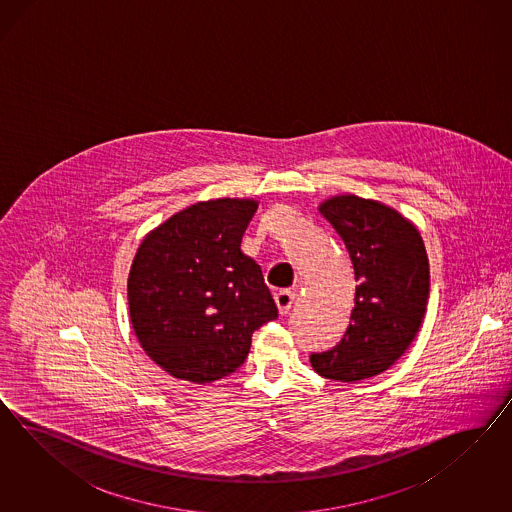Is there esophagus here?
<instances>
[{
    "label": "esophagus",
    "mask_w": 512,
    "mask_h": 512,
    "mask_svg": "<svg viewBox=\"0 0 512 512\" xmlns=\"http://www.w3.org/2000/svg\"><path fill=\"white\" fill-rule=\"evenodd\" d=\"M295 298V293L289 291V289H283V291L276 293L274 300H276V304H278V310L281 315H287V313L291 311V306L295 304Z\"/></svg>",
    "instance_id": "obj_1"
}]
</instances>
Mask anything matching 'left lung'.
Segmentation results:
<instances>
[{
	"mask_svg": "<svg viewBox=\"0 0 512 512\" xmlns=\"http://www.w3.org/2000/svg\"><path fill=\"white\" fill-rule=\"evenodd\" d=\"M319 212L340 234L358 281L340 343L313 353V370L357 383L388 370L415 340L430 295L424 242L411 221L377 201L340 195Z\"/></svg>",
	"mask_w": 512,
	"mask_h": 512,
	"instance_id": "1",
	"label": "left lung"
}]
</instances>
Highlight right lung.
Returning <instances> with one entry per match:
<instances>
[{
    "instance_id": "right-lung-1",
    "label": "right lung",
    "mask_w": 512,
    "mask_h": 512,
    "mask_svg": "<svg viewBox=\"0 0 512 512\" xmlns=\"http://www.w3.org/2000/svg\"><path fill=\"white\" fill-rule=\"evenodd\" d=\"M255 210V201L197 202L140 244L129 315L146 355L172 377L204 385L233 373L253 332L278 319L261 266L240 249Z\"/></svg>"
}]
</instances>
